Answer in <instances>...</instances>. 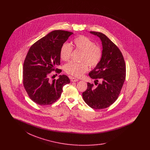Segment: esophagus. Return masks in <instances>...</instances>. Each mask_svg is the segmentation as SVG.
I'll use <instances>...</instances> for the list:
<instances>
[{"mask_svg":"<svg viewBox=\"0 0 150 150\" xmlns=\"http://www.w3.org/2000/svg\"><path fill=\"white\" fill-rule=\"evenodd\" d=\"M70 79H71L72 82H75V81H77L79 80L78 79L75 78L74 77H70Z\"/></svg>","mask_w":150,"mask_h":150,"instance_id":"34e87169","label":"esophagus"}]
</instances>
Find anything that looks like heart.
<instances>
[{
	"label": "heart",
	"mask_w": 150,
	"mask_h": 150,
	"mask_svg": "<svg viewBox=\"0 0 150 150\" xmlns=\"http://www.w3.org/2000/svg\"><path fill=\"white\" fill-rule=\"evenodd\" d=\"M72 44L75 50L81 52L80 57L81 62H70L65 64V72L73 76L80 78L88 70V64L92 68L96 67L102 59L103 51L100 45H96L92 40L86 36L75 38ZM72 48L68 43L62 44L59 50V57L64 61H68L71 56Z\"/></svg>",
	"instance_id": "b5f03b06"
}]
</instances>
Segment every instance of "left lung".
I'll return each mask as SVG.
<instances>
[{
  "instance_id": "8db88e82",
  "label": "left lung",
  "mask_w": 150,
  "mask_h": 150,
  "mask_svg": "<svg viewBox=\"0 0 150 150\" xmlns=\"http://www.w3.org/2000/svg\"><path fill=\"white\" fill-rule=\"evenodd\" d=\"M91 34L98 36L103 46V55L100 64L89 73V76L98 79L87 83V89L82 96L86 103L91 108L103 109L111 106L117 99L126 76V66L123 56L119 48L105 34L96 31ZM97 84H96V83Z\"/></svg>"
}]
</instances>
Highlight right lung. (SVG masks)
<instances>
[{
  "mask_svg": "<svg viewBox=\"0 0 150 150\" xmlns=\"http://www.w3.org/2000/svg\"><path fill=\"white\" fill-rule=\"evenodd\" d=\"M73 33L54 30L45 36L30 48L23 66V84L30 99L41 105L53 103L60 97L63 86L70 83L68 76L59 75L51 80L50 74L60 64L59 50L62 44Z\"/></svg>",
  "mask_w": 150,
  "mask_h": 150,
  "instance_id": "add662e5",
  "label": "right lung"
}]
</instances>
